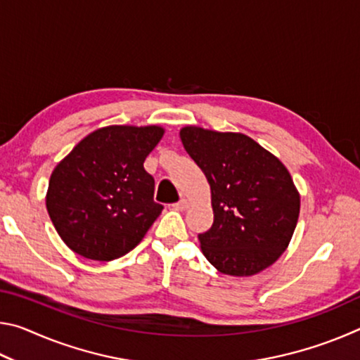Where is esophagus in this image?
Wrapping results in <instances>:
<instances>
[{"mask_svg":"<svg viewBox=\"0 0 360 360\" xmlns=\"http://www.w3.org/2000/svg\"><path fill=\"white\" fill-rule=\"evenodd\" d=\"M173 208L174 210H178V211H184V210H187L188 208V202L186 198H182V200H179L178 203H174L173 205Z\"/></svg>","mask_w":360,"mask_h":360,"instance_id":"1","label":"esophagus"}]
</instances>
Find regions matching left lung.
Returning <instances> with one entry per match:
<instances>
[{"label": "left lung", "instance_id": "left-lung-1", "mask_svg": "<svg viewBox=\"0 0 360 360\" xmlns=\"http://www.w3.org/2000/svg\"><path fill=\"white\" fill-rule=\"evenodd\" d=\"M179 136L211 186L214 222L198 235L205 257L230 276H251L275 264L300 212L288 168L243 133L191 125Z\"/></svg>", "mask_w": 360, "mask_h": 360}]
</instances>
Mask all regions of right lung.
Listing matches in <instances>:
<instances>
[{"label":"right lung","instance_id":"1","mask_svg":"<svg viewBox=\"0 0 360 360\" xmlns=\"http://www.w3.org/2000/svg\"><path fill=\"white\" fill-rule=\"evenodd\" d=\"M163 133L157 125L103 127L56 167L46 206L71 251L108 262L139 245L163 210L154 202V178L144 169Z\"/></svg>","mask_w":360,"mask_h":360}]
</instances>
